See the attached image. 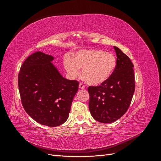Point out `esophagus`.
Returning <instances> with one entry per match:
<instances>
[{"mask_svg": "<svg viewBox=\"0 0 161 161\" xmlns=\"http://www.w3.org/2000/svg\"><path fill=\"white\" fill-rule=\"evenodd\" d=\"M79 89H85L84 85L82 84V83H81V82L79 84Z\"/></svg>", "mask_w": 161, "mask_h": 161, "instance_id": "obj_1", "label": "esophagus"}]
</instances>
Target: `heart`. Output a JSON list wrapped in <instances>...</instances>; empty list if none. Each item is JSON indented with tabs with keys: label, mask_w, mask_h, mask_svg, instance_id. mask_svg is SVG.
<instances>
[{
	"label": "heart",
	"mask_w": 161,
	"mask_h": 161,
	"mask_svg": "<svg viewBox=\"0 0 161 161\" xmlns=\"http://www.w3.org/2000/svg\"><path fill=\"white\" fill-rule=\"evenodd\" d=\"M117 66L115 56L101 50H84L76 53L72 60H64V68L73 77L82 69V76L90 85L99 86L108 81Z\"/></svg>",
	"instance_id": "heart-1"
}]
</instances>
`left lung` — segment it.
<instances>
[{
    "label": "left lung",
    "instance_id": "1",
    "mask_svg": "<svg viewBox=\"0 0 161 161\" xmlns=\"http://www.w3.org/2000/svg\"><path fill=\"white\" fill-rule=\"evenodd\" d=\"M117 66L110 79L97 86H89L91 114L101 123L114 122L127 111L135 91L134 65L129 57L114 46Z\"/></svg>",
    "mask_w": 161,
    "mask_h": 161
}]
</instances>
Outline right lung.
Wrapping results in <instances>:
<instances>
[{"instance_id":"obj_1","label":"right lung","mask_w":161,"mask_h":161,"mask_svg":"<svg viewBox=\"0 0 161 161\" xmlns=\"http://www.w3.org/2000/svg\"><path fill=\"white\" fill-rule=\"evenodd\" d=\"M54 57L42 52L29 56L18 76L24 109L40 124L56 127L69 118L79 82L63 77L53 64Z\"/></svg>"}]
</instances>
